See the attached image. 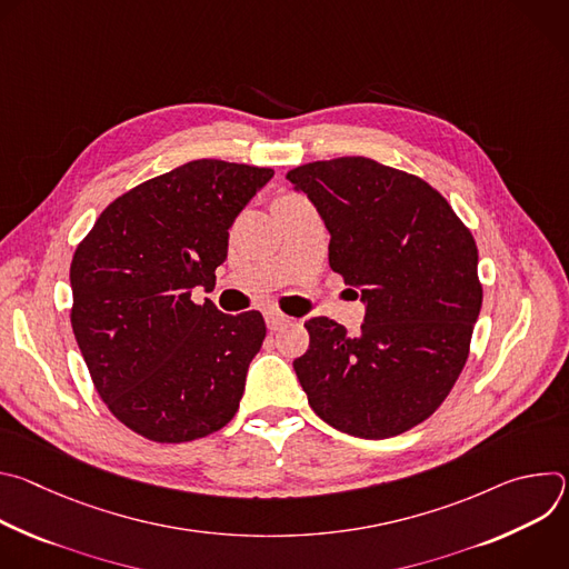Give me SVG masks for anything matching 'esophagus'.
<instances>
[{
    "mask_svg": "<svg viewBox=\"0 0 569 569\" xmlns=\"http://www.w3.org/2000/svg\"><path fill=\"white\" fill-rule=\"evenodd\" d=\"M288 321H290V317H288V315H283V312H279V310H270V312H266V323H268V329H270V331H279V329H283Z\"/></svg>",
    "mask_w": 569,
    "mask_h": 569,
    "instance_id": "34e87169",
    "label": "esophagus"
}]
</instances>
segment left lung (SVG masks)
Wrapping results in <instances>:
<instances>
[{
    "instance_id": "8db88e82",
    "label": "left lung",
    "mask_w": 569,
    "mask_h": 569,
    "mask_svg": "<svg viewBox=\"0 0 569 569\" xmlns=\"http://www.w3.org/2000/svg\"><path fill=\"white\" fill-rule=\"evenodd\" d=\"M331 231L329 263L367 303L360 336L306 321L292 362L312 412L362 439L423 423L457 382L481 308L477 246L426 180L369 157L310 161L286 176Z\"/></svg>"
}]
</instances>
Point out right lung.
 I'll return each mask as SVG.
<instances>
[{
    "label": "right lung",
    "instance_id": "obj_1",
    "mask_svg": "<svg viewBox=\"0 0 569 569\" xmlns=\"http://www.w3.org/2000/svg\"><path fill=\"white\" fill-rule=\"evenodd\" d=\"M272 169L196 159L110 202L71 259V329L108 410L157 443L202 439L238 412L266 338L259 310L196 303L229 227Z\"/></svg>",
    "mask_w": 569,
    "mask_h": 569
}]
</instances>
